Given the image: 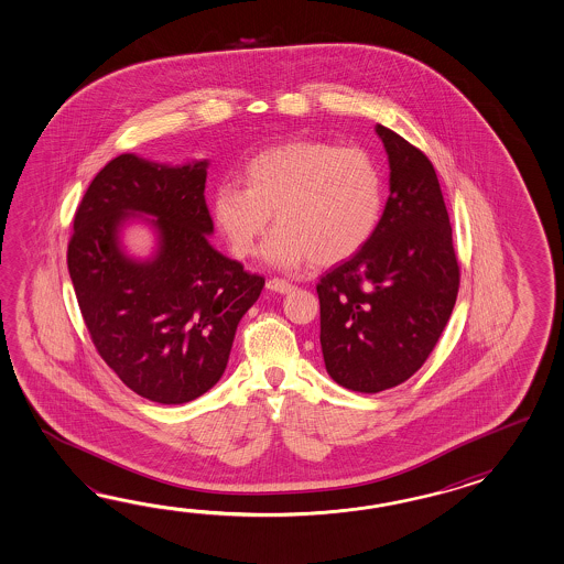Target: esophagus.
<instances>
[{"instance_id":"esophagus-1","label":"esophagus","mask_w":564,"mask_h":564,"mask_svg":"<svg viewBox=\"0 0 564 564\" xmlns=\"http://www.w3.org/2000/svg\"><path fill=\"white\" fill-rule=\"evenodd\" d=\"M267 289H271L275 293H289V291H293V285L285 281V279H269L267 281Z\"/></svg>"}]
</instances>
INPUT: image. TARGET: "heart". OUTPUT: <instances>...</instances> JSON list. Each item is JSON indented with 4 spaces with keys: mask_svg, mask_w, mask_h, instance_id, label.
<instances>
[{
    "mask_svg": "<svg viewBox=\"0 0 564 564\" xmlns=\"http://www.w3.org/2000/svg\"><path fill=\"white\" fill-rule=\"evenodd\" d=\"M242 184H220L213 216L238 259L259 251L275 214L267 259L283 269L336 264L362 251L384 213V175L372 153L300 139L257 153Z\"/></svg>",
    "mask_w": 564,
    "mask_h": 564,
    "instance_id": "1",
    "label": "heart"
}]
</instances>
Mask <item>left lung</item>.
I'll return each mask as SVG.
<instances>
[{
	"label": "left lung",
	"instance_id": "left-lung-1",
	"mask_svg": "<svg viewBox=\"0 0 564 564\" xmlns=\"http://www.w3.org/2000/svg\"><path fill=\"white\" fill-rule=\"evenodd\" d=\"M390 196L375 237L317 283L322 351L339 387L375 394L425 364L459 289L449 214L425 153L376 126Z\"/></svg>",
	"mask_w": 564,
	"mask_h": 564
}]
</instances>
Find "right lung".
I'll use <instances>...</instances> for the list:
<instances>
[{"instance_id": "obj_1", "label": "right lung", "mask_w": 564, "mask_h": 564, "mask_svg": "<svg viewBox=\"0 0 564 564\" xmlns=\"http://www.w3.org/2000/svg\"><path fill=\"white\" fill-rule=\"evenodd\" d=\"M206 167V160L115 158L85 192L68 242V273L100 358L126 387L160 404H184L213 389L238 322L264 288L263 276L208 240ZM131 217L159 235L150 260L127 256L120 242Z\"/></svg>"}]
</instances>
